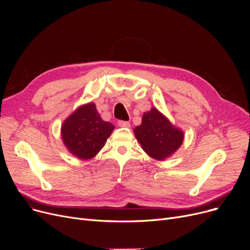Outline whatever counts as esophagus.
Returning <instances> with one entry per match:
<instances>
[{"instance_id": "esophagus-1", "label": "esophagus", "mask_w": 250, "mask_h": 250, "mask_svg": "<svg viewBox=\"0 0 250 250\" xmlns=\"http://www.w3.org/2000/svg\"><path fill=\"white\" fill-rule=\"evenodd\" d=\"M117 125L122 126V127H129V123L128 122H125V121H118L117 122Z\"/></svg>"}]
</instances>
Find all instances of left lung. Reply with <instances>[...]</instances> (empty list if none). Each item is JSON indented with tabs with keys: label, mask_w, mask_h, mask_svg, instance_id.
Instances as JSON below:
<instances>
[{
	"label": "left lung",
	"mask_w": 250,
	"mask_h": 250,
	"mask_svg": "<svg viewBox=\"0 0 250 250\" xmlns=\"http://www.w3.org/2000/svg\"><path fill=\"white\" fill-rule=\"evenodd\" d=\"M135 135L143 150L158 160L172 155L185 137L183 132L173 126L156 108L144 113L141 125L135 128Z\"/></svg>",
	"instance_id": "8db88e82"
}]
</instances>
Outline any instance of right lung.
I'll return each instance as SVG.
<instances>
[{
  "label": "right lung",
  "instance_id": "1",
  "mask_svg": "<svg viewBox=\"0 0 250 250\" xmlns=\"http://www.w3.org/2000/svg\"><path fill=\"white\" fill-rule=\"evenodd\" d=\"M114 128L102 121L95 104L79 107L62 125V138L68 150L80 159H90L104 146Z\"/></svg>",
  "mask_w": 250,
  "mask_h": 250
}]
</instances>
